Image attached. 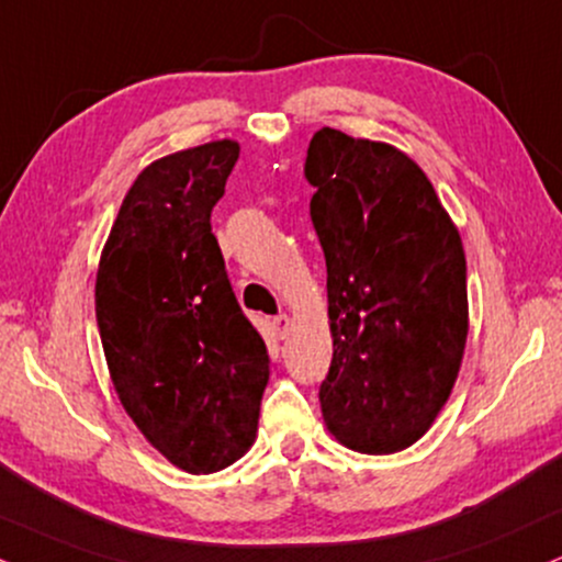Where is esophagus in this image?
I'll return each mask as SVG.
<instances>
[{"instance_id": "esophagus-1", "label": "esophagus", "mask_w": 562, "mask_h": 562, "mask_svg": "<svg viewBox=\"0 0 562 562\" xmlns=\"http://www.w3.org/2000/svg\"><path fill=\"white\" fill-rule=\"evenodd\" d=\"M273 328H276V334H279V338H286L289 330H292V317L289 315L273 317Z\"/></svg>"}]
</instances>
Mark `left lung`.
Here are the masks:
<instances>
[{"mask_svg":"<svg viewBox=\"0 0 562 562\" xmlns=\"http://www.w3.org/2000/svg\"><path fill=\"white\" fill-rule=\"evenodd\" d=\"M304 177L328 268L325 427L359 453H398L432 427L461 370V234L425 171L387 143L317 130Z\"/></svg>","mask_w":562,"mask_h":562,"instance_id":"1","label":"left lung"}]
</instances>
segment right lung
I'll use <instances>...</instances> for the list:
<instances>
[{
    "instance_id": "right-lung-1",
    "label": "right lung",
    "mask_w": 562,
    "mask_h": 562,
    "mask_svg": "<svg viewBox=\"0 0 562 562\" xmlns=\"http://www.w3.org/2000/svg\"><path fill=\"white\" fill-rule=\"evenodd\" d=\"M239 158L213 140L158 158L122 200L95 273V321L124 412L187 474L255 442L268 351L241 315L211 211Z\"/></svg>"
}]
</instances>
